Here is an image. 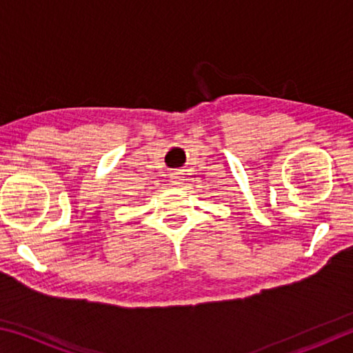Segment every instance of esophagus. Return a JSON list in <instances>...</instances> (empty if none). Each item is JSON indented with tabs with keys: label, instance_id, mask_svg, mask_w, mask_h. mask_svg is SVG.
I'll use <instances>...</instances> for the list:
<instances>
[{
	"label": "esophagus",
	"instance_id": "34e87169",
	"mask_svg": "<svg viewBox=\"0 0 353 353\" xmlns=\"http://www.w3.org/2000/svg\"><path fill=\"white\" fill-rule=\"evenodd\" d=\"M182 176H181V172H172L171 174V182L174 183V185H179V183H182Z\"/></svg>",
	"mask_w": 353,
	"mask_h": 353
}]
</instances>
